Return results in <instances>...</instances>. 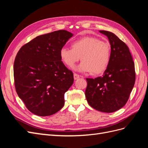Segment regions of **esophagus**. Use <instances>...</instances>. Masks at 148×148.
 I'll return each instance as SVG.
<instances>
[{
	"mask_svg": "<svg viewBox=\"0 0 148 148\" xmlns=\"http://www.w3.org/2000/svg\"><path fill=\"white\" fill-rule=\"evenodd\" d=\"M80 77H81V76H79V75H78V74H77V73H74V75H73L74 79H78Z\"/></svg>",
	"mask_w": 148,
	"mask_h": 148,
	"instance_id": "esophagus-1",
	"label": "esophagus"
}]
</instances>
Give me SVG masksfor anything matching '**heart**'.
<instances>
[{
  "label": "heart",
  "instance_id": "b5f03b06",
  "mask_svg": "<svg viewBox=\"0 0 148 148\" xmlns=\"http://www.w3.org/2000/svg\"><path fill=\"white\" fill-rule=\"evenodd\" d=\"M71 48L62 47L60 57L63 63L73 68L82 58V62L75 69L81 72L100 74L107 69L110 60V44L93 36H85L71 42Z\"/></svg>",
  "mask_w": 148,
  "mask_h": 148
}]
</instances>
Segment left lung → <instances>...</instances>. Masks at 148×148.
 <instances>
[{"label":"left lung","instance_id":"left-lung-1","mask_svg":"<svg viewBox=\"0 0 148 148\" xmlns=\"http://www.w3.org/2000/svg\"><path fill=\"white\" fill-rule=\"evenodd\" d=\"M99 32L109 39L110 60L102 77L86 78L85 96L92 108L111 113L126 104L135 82V64L126 44L110 31Z\"/></svg>","mask_w":148,"mask_h":148}]
</instances>
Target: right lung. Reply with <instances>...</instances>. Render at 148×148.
<instances>
[{"label":"right lung","mask_w":148,"mask_h":148,"mask_svg":"<svg viewBox=\"0 0 148 148\" xmlns=\"http://www.w3.org/2000/svg\"><path fill=\"white\" fill-rule=\"evenodd\" d=\"M72 36L66 30L40 35L17 53L13 65L16 91L35 115H51L64 106V95L74 79L61 61L60 51Z\"/></svg>","instance_id":"add662e5"}]
</instances>
